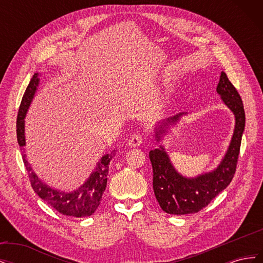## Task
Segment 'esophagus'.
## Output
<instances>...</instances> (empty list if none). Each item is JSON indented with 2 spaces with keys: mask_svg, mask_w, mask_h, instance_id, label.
I'll return each mask as SVG.
<instances>
[{
  "mask_svg": "<svg viewBox=\"0 0 263 263\" xmlns=\"http://www.w3.org/2000/svg\"><path fill=\"white\" fill-rule=\"evenodd\" d=\"M142 142V136L139 133L134 134L130 136V138L128 139V146L130 147H137L139 146Z\"/></svg>",
  "mask_w": 263,
  "mask_h": 263,
  "instance_id": "34e87169",
  "label": "esophagus"
}]
</instances>
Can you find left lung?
Listing matches in <instances>:
<instances>
[{
	"label": "left lung",
	"instance_id": "left-lung-1",
	"mask_svg": "<svg viewBox=\"0 0 263 263\" xmlns=\"http://www.w3.org/2000/svg\"><path fill=\"white\" fill-rule=\"evenodd\" d=\"M222 102L235 115L236 125L227 153L216 169L196 178L182 177L172 165L164 148L151 150L149 158L154 170V192L162 211L173 215L197 213L208 206L232 182L236 172L241 137L245 129V109L239 93L228 80L225 72L220 73L216 89ZM184 114L165 119L156 128V138L160 140L171 124L177 123Z\"/></svg>",
	"mask_w": 263,
	"mask_h": 263
}]
</instances>
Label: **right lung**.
<instances>
[{"label": "right lung", "mask_w": 263, "mask_h": 263, "mask_svg": "<svg viewBox=\"0 0 263 263\" xmlns=\"http://www.w3.org/2000/svg\"><path fill=\"white\" fill-rule=\"evenodd\" d=\"M38 73H35L27 86V89L23 95L20 105L17 121H16V134L17 141L22 149L26 145L25 142V127H24V118L26 116L28 107L37 90L39 83ZM116 150L114 149L109 155L103 156L97 165V168L91 173L83 184L73 192H62V191L53 190L44 183L31 170L28 161L26 160V155H23V161L28 172V178L31 187L42 200L46 201L54 210H57L62 215L73 217H86L97 211L101 203L103 192L105 191L108 174V164L112 158L115 156Z\"/></svg>", "instance_id": "1"}]
</instances>
